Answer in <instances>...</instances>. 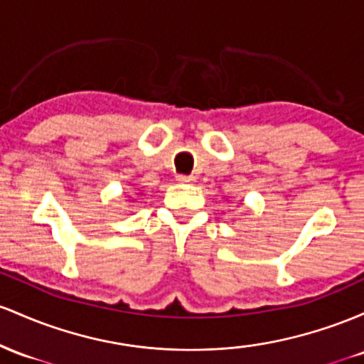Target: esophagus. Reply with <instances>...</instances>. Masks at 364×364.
Here are the masks:
<instances>
[{
  "mask_svg": "<svg viewBox=\"0 0 364 364\" xmlns=\"http://www.w3.org/2000/svg\"><path fill=\"white\" fill-rule=\"evenodd\" d=\"M178 183H191L194 182V177H191V175H177V178H175Z\"/></svg>",
  "mask_w": 364,
  "mask_h": 364,
  "instance_id": "1",
  "label": "esophagus"
}]
</instances>
